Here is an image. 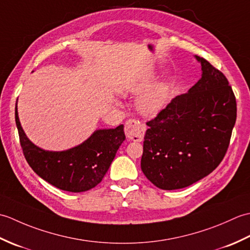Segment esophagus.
Returning <instances> with one entry per match:
<instances>
[{"label":"esophagus","instance_id":"34e87169","mask_svg":"<svg viewBox=\"0 0 250 250\" xmlns=\"http://www.w3.org/2000/svg\"><path fill=\"white\" fill-rule=\"evenodd\" d=\"M125 131L128 139L142 140L143 136L145 134L146 126L144 125H142L139 120L129 119L125 122Z\"/></svg>","mask_w":250,"mask_h":250}]
</instances>
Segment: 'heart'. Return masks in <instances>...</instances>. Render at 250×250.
Instances as JSON below:
<instances>
[{"instance_id": "obj_1", "label": "heart", "mask_w": 250, "mask_h": 250, "mask_svg": "<svg viewBox=\"0 0 250 250\" xmlns=\"http://www.w3.org/2000/svg\"><path fill=\"white\" fill-rule=\"evenodd\" d=\"M152 76H141L131 81L125 87V91L132 94H141L151 86ZM168 97V87L164 83L155 84L143 95L139 102V109L147 117L156 116L160 111Z\"/></svg>"}]
</instances>
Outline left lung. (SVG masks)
<instances>
[{"instance_id":"left-lung-1","label":"left lung","mask_w":250,"mask_h":250,"mask_svg":"<svg viewBox=\"0 0 250 250\" xmlns=\"http://www.w3.org/2000/svg\"><path fill=\"white\" fill-rule=\"evenodd\" d=\"M202 77L177 95L156 118L144 137L141 167L163 190L188 187L219 166L236 120V100L227 77L204 58Z\"/></svg>"}]
</instances>
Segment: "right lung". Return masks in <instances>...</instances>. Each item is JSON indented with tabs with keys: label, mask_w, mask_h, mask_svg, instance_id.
<instances>
[{
	"label": "right lung",
	"mask_w": 250,
	"mask_h": 250,
	"mask_svg": "<svg viewBox=\"0 0 250 250\" xmlns=\"http://www.w3.org/2000/svg\"><path fill=\"white\" fill-rule=\"evenodd\" d=\"M20 145L26 162L47 183L70 192H83L102 182L122 142L124 125L97 130L83 144L64 151H47L35 146L21 128L15 108Z\"/></svg>",
	"instance_id": "obj_1"
}]
</instances>
